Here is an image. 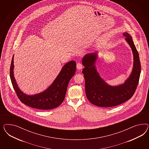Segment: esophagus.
<instances>
[{
	"label": "esophagus",
	"mask_w": 149,
	"mask_h": 149,
	"mask_svg": "<svg viewBox=\"0 0 149 149\" xmlns=\"http://www.w3.org/2000/svg\"><path fill=\"white\" fill-rule=\"evenodd\" d=\"M83 67V66H82V64L80 63H77V69H78V70H80Z\"/></svg>",
	"instance_id": "esophagus-1"
}]
</instances>
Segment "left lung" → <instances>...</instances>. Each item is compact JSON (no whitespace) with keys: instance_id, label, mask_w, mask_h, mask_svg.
Instances as JSON below:
<instances>
[{"instance_id":"1","label":"left lung","mask_w":149,"mask_h":149,"mask_svg":"<svg viewBox=\"0 0 149 149\" xmlns=\"http://www.w3.org/2000/svg\"><path fill=\"white\" fill-rule=\"evenodd\" d=\"M123 36L132 51L133 65L131 74L122 84L110 85L100 76L95 66L98 52L85 54L82 59L85 67L82 73L85 80L86 97L96 106L112 107L122 104L133 96L138 86L141 72L139 54L131 36L127 32L123 33Z\"/></svg>"}]
</instances>
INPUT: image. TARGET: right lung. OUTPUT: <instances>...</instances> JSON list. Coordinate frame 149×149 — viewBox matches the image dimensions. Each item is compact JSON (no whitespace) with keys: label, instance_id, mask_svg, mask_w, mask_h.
I'll return each instance as SVG.
<instances>
[{"label":"right lung","instance_id":"1","mask_svg":"<svg viewBox=\"0 0 149 149\" xmlns=\"http://www.w3.org/2000/svg\"><path fill=\"white\" fill-rule=\"evenodd\" d=\"M14 54L10 66V79L18 98L23 104L33 108L50 110L58 107L63 102L68 84L76 72V62L70 61L63 65L54 82L47 88L40 93L28 95L19 88L14 77Z\"/></svg>","mask_w":149,"mask_h":149}]
</instances>
